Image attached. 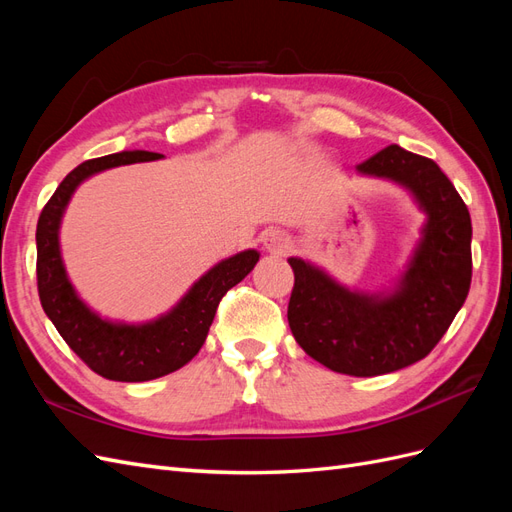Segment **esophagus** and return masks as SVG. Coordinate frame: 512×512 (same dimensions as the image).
Wrapping results in <instances>:
<instances>
[{
    "instance_id": "obj_1",
    "label": "esophagus",
    "mask_w": 512,
    "mask_h": 512,
    "mask_svg": "<svg viewBox=\"0 0 512 512\" xmlns=\"http://www.w3.org/2000/svg\"><path fill=\"white\" fill-rule=\"evenodd\" d=\"M262 245H265L267 250L273 254H284L290 250L292 241L282 228H269L262 232Z\"/></svg>"
}]
</instances>
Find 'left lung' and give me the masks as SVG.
<instances>
[{"label":"left lung","mask_w":512,"mask_h":512,"mask_svg":"<svg viewBox=\"0 0 512 512\" xmlns=\"http://www.w3.org/2000/svg\"><path fill=\"white\" fill-rule=\"evenodd\" d=\"M356 170L414 194L427 213L423 239L399 286L382 297L352 292L309 262L288 258V324L312 359L337 374L369 378L425 359L451 327L472 282V222L451 179L429 158L389 145Z\"/></svg>","instance_id":"left-lung-1"}]
</instances>
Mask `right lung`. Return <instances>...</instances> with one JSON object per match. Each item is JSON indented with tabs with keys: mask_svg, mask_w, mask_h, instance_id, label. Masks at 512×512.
I'll return each mask as SVG.
<instances>
[{
	"mask_svg": "<svg viewBox=\"0 0 512 512\" xmlns=\"http://www.w3.org/2000/svg\"><path fill=\"white\" fill-rule=\"evenodd\" d=\"M153 151H121L87 160L59 183L44 205L36 228V275L44 314L64 342L98 376L117 382H145L173 374L198 354L224 294L254 269L258 252L247 250L218 262L192 286L177 307L147 324L102 320L76 297L59 254V222L72 192L83 179L104 168L160 160Z\"/></svg>",
	"mask_w": 512,
	"mask_h": 512,
	"instance_id": "obj_1",
	"label": "right lung"
}]
</instances>
